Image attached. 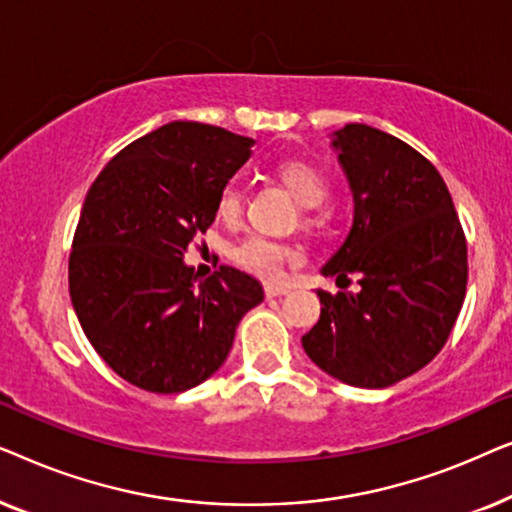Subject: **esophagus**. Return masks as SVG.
Returning <instances> with one entry per match:
<instances>
[{
    "mask_svg": "<svg viewBox=\"0 0 512 512\" xmlns=\"http://www.w3.org/2000/svg\"><path fill=\"white\" fill-rule=\"evenodd\" d=\"M286 293H289V286L265 284V296H268V298H279V296H286Z\"/></svg>",
    "mask_w": 512,
    "mask_h": 512,
    "instance_id": "1",
    "label": "esophagus"
}]
</instances>
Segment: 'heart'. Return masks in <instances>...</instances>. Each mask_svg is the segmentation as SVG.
<instances>
[{
    "label": "heart",
    "instance_id": "1",
    "mask_svg": "<svg viewBox=\"0 0 512 512\" xmlns=\"http://www.w3.org/2000/svg\"><path fill=\"white\" fill-rule=\"evenodd\" d=\"M279 177L286 186L291 188L293 195L303 202L305 207H319L321 202L328 198V181L319 170H314L312 165L298 163V160H291V163L279 165ZM244 212V191L237 181H228L226 186L221 188L219 198H216V214L221 216L223 221H237ZM307 223H317V216H310ZM230 261L240 265L242 270L251 272V275L275 279L282 275L284 265L293 258V249L289 244L272 240V237H265L261 233H249L237 240L233 247L228 249Z\"/></svg>",
    "mask_w": 512,
    "mask_h": 512
}]
</instances>
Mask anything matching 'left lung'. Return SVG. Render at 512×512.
I'll return each mask as SVG.
<instances>
[{"mask_svg": "<svg viewBox=\"0 0 512 512\" xmlns=\"http://www.w3.org/2000/svg\"><path fill=\"white\" fill-rule=\"evenodd\" d=\"M354 223L321 275L359 291H317L321 317L303 347L324 373L384 389L436 359L466 296L468 254L452 195L431 160L394 135L349 123L335 132Z\"/></svg>", "mask_w": 512, "mask_h": 512, "instance_id": "1", "label": "left lung"}]
</instances>
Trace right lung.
<instances>
[{
  "mask_svg": "<svg viewBox=\"0 0 512 512\" xmlns=\"http://www.w3.org/2000/svg\"><path fill=\"white\" fill-rule=\"evenodd\" d=\"M251 144L216 125L174 121L125 146L90 186L69 254V296L95 352L139 389L179 394L205 382L263 300L247 272L221 265L200 279L184 263Z\"/></svg>",
  "mask_w": 512,
  "mask_h": 512,
  "instance_id": "1",
  "label": "right lung"
}]
</instances>
